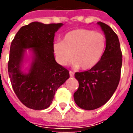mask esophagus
<instances>
[{
  "instance_id": "34e87169",
  "label": "esophagus",
  "mask_w": 133,
  "mask_h": 133,
  "mask_svg": "<svg viewBox=\"0 0 133 133\" xmlns=\"http://www.w3.org/2000/svg\"><path fill=\"white\" fill-rule=\"evenodd\" d=\"M69 73H70V77H73V76H74V72H72V71H70Z\"/></svg>"
}]
</instances>
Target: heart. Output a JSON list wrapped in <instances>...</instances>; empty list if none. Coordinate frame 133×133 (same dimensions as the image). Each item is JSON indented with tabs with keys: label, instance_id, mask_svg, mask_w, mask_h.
<instances>
[{
	"label": "heart",
	"instance_id": "b5f03b06",
	"mask_svg": "<svg viewBox=\"0 0 133 133\" xmlns=\"http://www.w3.org/2000/svg\"><path fill=\"white\" fill-rule=\"evenodd\" d=\"M107 41L103 33L85 28L71 30L63 41L53 43L56 59L61 65L72 61V66L87 70L97 65L105 52Z\"/></svg>",
	"mask_w": 133,
	"mask_h": 133
}]
</instances>
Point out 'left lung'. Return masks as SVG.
Instances as JSON below:
<instances>
[{
  "label": "left lung",
  "mask_w": 133,
  "mask_h": 133,
  "mask_svg": "<svg viewBox=\"0 0 133 133\" xmlns=\"http://www.w3.org/2000/svg\"><path fill=\"white\" fill-rule=\"evenodd\" d=\"M98 24L107 41L105 52L99 63L89 70L75 72L79 87L73 97L78 107L91 110L108 101L119 84L122 67V52L116 33L102 22Z\"/></svg>",
  "instance_id": "1"
}]
</instances>
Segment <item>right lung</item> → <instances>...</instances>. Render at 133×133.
<instances>
[{
	"instance_id": "1",
	"label": "right lung",
	"mask_w": 133,
	"mask_h": 133,
	"mask_svg": "<svg viewBox=\"0 0 133 133\" xmlns=\"http://www.w3.org/2000/svg\"><path fill=\"white\" fill-rule=\"evenodd\" d=\"M63 23L44 24L33 22L16 33L10 45L8 70L17 97L33 110L48 108L55 92L70 78L69 71L55 61V33ZM32 53L28 72L22 70L26 50Z\"/></svg>"
}]
</instances>
